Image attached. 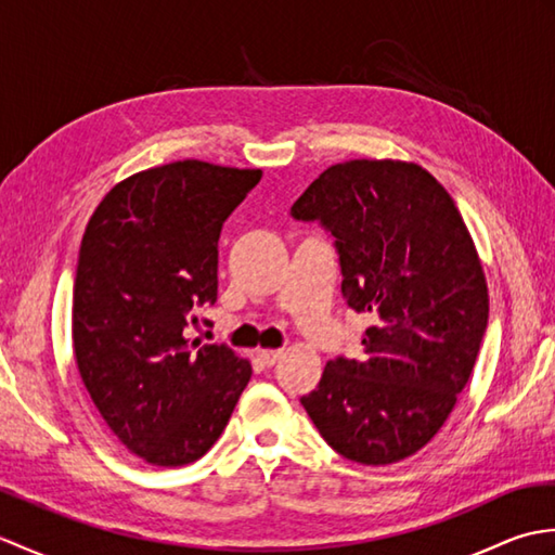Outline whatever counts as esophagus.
I'll return each mask as SVG.
<instances>
[{
  "label": "esophagus",
  "mask_w": 555,
  "mask_h": 555,
  "mask_svg": "<svg viewBox=\"0 0 555 555\" xmlns=\"http://www.w3.org/2000/svg\"><path fill=\"white\" fill-rule=\"evenodd\" d=\"M281 356H284V350H257V360L262 362V367H274Z\"/></svg>",
  "instance_id": "obj_1"
}]
</instances>
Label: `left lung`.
<instances>
[{"label": "left lung", "mask_w": 555, "mask_h": 555, "mask_svg": "<svg viewBox=\"0 0 555 555\" xmlns=\"http://www.w3.org/2000/svg\"><path fill=\"white\" fill-rule=\"evenodd\" d=\"M336 238L340 293L367 312L358 360H328L302 396L314 427L360 465L427 446L473 374L489 322L477 247L446 188L420 164H334L291 207Z\"/></svg>", "instance_id": "left-lung-1"}]
</instances>
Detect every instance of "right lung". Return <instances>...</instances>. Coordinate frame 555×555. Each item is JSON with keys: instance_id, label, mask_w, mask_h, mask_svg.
<instances>
[{"instance_id": "obj_1", "label": "right lung", "mask_w": 555, "mask_h": 555, "mask_svg": "<svg viewBox=\"0 0 555 555\" xmlns=\"http://www.w3.org/2000/svg\"><path fill=\"white\" fill-rule=\"evenodd\" d=\"M259 179L199 159L138 171L82 233L70 317L80 379L116 439L150 465L203 457L250 382V362L185 328L217 302L221 227Z\"/></svg>"}]
</instances>
